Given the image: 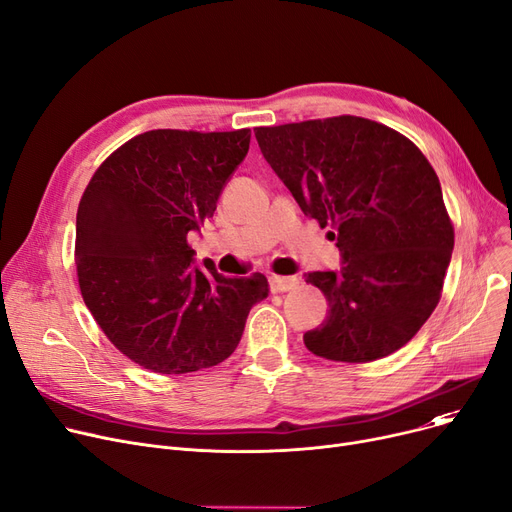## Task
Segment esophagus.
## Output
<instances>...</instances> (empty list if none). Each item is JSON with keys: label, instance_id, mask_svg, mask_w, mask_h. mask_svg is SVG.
I'll use <instances>...</instances> for the list:
<instances>
[{"label": "esophagus", "instance_id": "34e87169", "mask_svg": "<svg viewBox=\"0 0 512 512\" xmlns=\"http://www.w3.org/2000/svg\"><path fill=\"white\" fill-rule=\"evenodd\" d=\"M299 284L297 276H270L272 292H286Z\"/></svg>", "mask_w": 512, "mask_h": 512}]
</instances>
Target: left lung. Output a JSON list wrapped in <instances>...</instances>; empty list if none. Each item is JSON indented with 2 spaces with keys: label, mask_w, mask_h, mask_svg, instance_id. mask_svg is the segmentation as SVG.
Wrapping results in <instances>:
<instances>
[{
  "label": "left lung",
  "mask_w": 512,
  "mask_h": 512,
  "mask_svg": "<svg viewBox=\"0 0 512 512\" xmlns=\"http://www.w3.org/2000/svg\"><path fill=\"white\" fill-rule=\"evenodd\" d=\"M263 157L305 215L342 253L340 272H313L324 324L303 336L317 357L378 361L405 346L436 309L454 228L440 180L419 147L359 116L259 126Z\"/></svg>",
  "instance_id": "8db88e82"
}]
</instances>
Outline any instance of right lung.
Masks as SVG:
<instances>
[{
  "instance_id": "add662e5",
  "label": "right lung",
  "mask_w": 512,
  "mask_h": 512,
  "mask_svg": "<svg viewBox=\"0 0 512 512\" xmlns=\"http://www.w3.org/2000/svg\"><path fill=\"white\" fill-rule=\"evenodd\" d=\"M251 130H149L93 174L76 213V276L97 326L130 361L191 373L228 359L267 278L193 265L188 234L213 218Z\"/></svg>"
}]
</instances>
